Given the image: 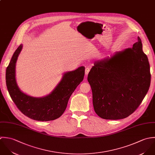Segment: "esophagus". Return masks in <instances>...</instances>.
<instances>
[{
	"label": "esophagus",
	"mask_w": 155,
	"mask_h": 155,
	"mask_svg": "<svg viewBox=\"0 0 155 155\" xmlns=\"http://www.w3.org/2000/svg\"><path fill=\"white\" fill-rule=\"evenodd\" d=\"M89 71H90V68H88V67L86 68V69H85V74H86V75H88Z\"/></svg>",
	"instance_id": "34e87169"
}]
</instances>
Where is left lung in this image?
Here are the masks:
<instances>
[{"label":"left lung","instance_id":"8db88e82","mask_svg":"<svg viewBox=\"0 0 155 155\" xmlns=\"http://www.w3.org/2000/svg\"><path fill=\"white\" fill-rule=\"evenodd\" d=\"M87 80L98 116L118 120L132 114L147 93L151 80L149 62L140 38L132 48L94 62Z\"/></svg>","mask_w":155,"mask_h":155}]
</instances>
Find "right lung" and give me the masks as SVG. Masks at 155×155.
<instances>
[{"label":"right lung","mask_w":155,"mask_h":155,"mask_svg":"<svg viewBox=\"0 0 155 155\" xmlns=\"http://www.w3.org/2000/svg\"><path fill=\"white\" fill-rule=\"evenodd\" d=\"M21 44L14 52L6 71V84L9 95L19 110L33 120L46 122L60 117L66 110L69 99L83 81L85 68L65 72L61 81L49 94L35 97L22 92L15 80V64L22 50Z\"/></svg>","instance_id":"1"}]
</instances>
